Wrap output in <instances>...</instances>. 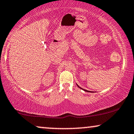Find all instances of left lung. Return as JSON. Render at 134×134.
Listing matches in <instances>:
<instances>
[{
  "label": "left lung",
  "mask_w": 134,
  "mask_h": 134,
  "mask_svg": "<svg viewBox=\"0 0 134 134\" xmlns=\"http://www.w3.org/2000/svg\"><path fill=\"white\" fill-rule=\"evenodd\" d=\"M77 87H78L79 88H80V89H82V90H83V91H87V92H92V93H93V91H88V90H85V89H83V88H81V87H79V85H77Z\"/></svg>",
  "instance_id": "obj_1"
}]
</instances>
